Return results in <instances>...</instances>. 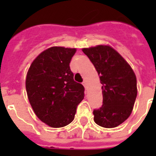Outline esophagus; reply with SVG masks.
Listing matches in <instances>:
<instances>
[{"label":"esophagus","instance_id":"esophagus-1","mask_svg":"<svg viewBox=\"0 0 156 156\" xmlns=\"http://www.w3.org/2000/svg\"><path fill=\"white\" fill-rule=\"evenodd\" d=\"M83 85L84 86V87H85L86 89L87 88V83L86 81H84V82H83Z\"/></svg>","mask_w":156,"mask_h":156}]
</instances>
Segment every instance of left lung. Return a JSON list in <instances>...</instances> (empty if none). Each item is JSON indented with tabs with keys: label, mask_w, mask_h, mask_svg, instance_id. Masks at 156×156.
Listing matches in <instances>:
<instances>
[{
	"label": "left lung",
	"mask_w": 156,
	"mask_h": 156,
	"mask_svg": "<svg viewBox=\"0 0 156 156\" xmlns=\"http://www.w3.org/2000/svg\"><path fill=\"white\" fill-rule=\"evenodd\" d=\"M100 75L103 105L93 111L94 121L104 128H114L130 116L137 97L135 73L127 61L108 45L83 48Z\"/></svg>",
	"instance_id": "8db88e82"
}]
</instances>
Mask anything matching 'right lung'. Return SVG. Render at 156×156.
Returning <instances> with one entry per match:
<instances>
[{"instance_id": "add662e5", "label": "right lung", "mask_w": 156, "mask_h": 156, "mask_svg": "<svg viewBox=\"0 0 156 156\" xmlns=\"http://www.w3.org/2000/svg\"><path fill=\"white\" fill-rule=\"evenodd\" d=\"M76 48L52 47L30 65L26 78L28 100L40 121L53 128L71 123L84 98V87L73 80L69 63Z\"/></svg>"}]
</instances>
